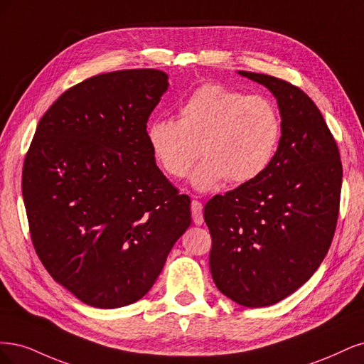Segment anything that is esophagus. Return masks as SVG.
<instances>
[{
    "label": "esophagus",
    "mask_w": 364,
    "mask_h": 364,
    "mask_svg": "<svg viewBox=\"0 0 364 364\" xmlns=\"http://www.w3.org/2000/svg\"><path fill=\"white\" fill-rule=\"evenodd\" d=\"M191 208H192V218H193V222L195 225H201L204 222V216H203V204L196 201V199H193L192 204H191Z\"/></svg>",
    "instance_id": "34e87169"
}]
</instances>
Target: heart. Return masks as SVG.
<instances>
[{
	"label": "heart",
	"mask_w": 364,
	"mask_h": 364,
	"mask_svg": "<svg viewBox=\"0 0 364 364\" xmlns=\"http://www.w3.org/2000/svg\"><path fill=\"white\" fill-rule=\"evenodd\" d=\"M281 132L278 109L269 98L205 83L178 105V121L152 119L146 142L159 166L173 178L186 177L201 154L191 183L198 192H212L224 180L248 183L260 177L275 156Z\"/></svg>",
	"instance_id": "1"
}]
</instances>
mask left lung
I'll use <instances>...</instances> for the list:
<instances>
[{
	"label": "left lung",
	"mask_w": 364,
	"mask_h": 364,
	"mask_svg": "<svg viewBox=\"0 0 364 364\" xmlns=\"http://www.w3.org/2000/svg\"><path fill=\"white\" fill-rule=\"evenodd\" d=\"M278 102L281 139L269 168L204 207L216 287L243 307H267L306 284L330 248L342 161L316 104L296 86L237 71Z\"/></svg>",
	"instance_id": "left-lung-1"
}]
</instances>
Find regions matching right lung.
Listing matches in <instances>:
<instances>
[{"label":"right lung","instance_id":"1","mask_svg":"<svg viewBox=\"0 0 364 364\" xmlns=\"http://www.w3.org/2000/svg\"><path fill=\"white\" fill-rule=\"evenodd\" d=\"M168 86L157 69L87 78L46 110L27 152L22 196L34 250L90 307L145 296L192 222L191 198L166 180L146 142Z\"/></svg>","mask_w":364,"mask_h":364}]
</instances>
